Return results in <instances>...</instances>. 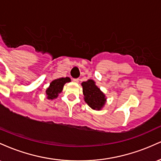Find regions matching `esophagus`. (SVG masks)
Masks as SVG:
<instances>
[{
  "label": "esophagus",
  "instance_id": "esophagus-1",
  "mask_svg": "<svg viewBox=\"0 0 161 161\" xmlns=\"http://www.w3.org/2000/svg\"><path fill=\"white\" fill-rule=\"evenodd\" d=\"M73 82H74L75 83H78L79 81V79H73Z\"/></svg>",
  "mask_w": 161,
  "mask_h": 161
}]
</instances>
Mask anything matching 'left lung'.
<instances>
[{
  "label": "left lung",
  "mask_w": 161,
  "mask_h": 161,
  "mask_svg": "<svg viewBox=\"0 0 161 161\" xmlns=\"http://www.w3.org/2000/svg\"><path fill=\"white\" fill-rule=\"evenodd\" d=\"M82 86L84 99L87 104L93 110H101L106 103L107 98L104 94L96 86L95 81L88 79L82 83Z\"/></svg>",
  "instance_id": "left-lung-1"
}]
</instances>
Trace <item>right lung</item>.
<instances>
[{"mask_svg": "<svg viewBox=\"0 0 161 161\" xmlns=\"http://www.w3.org/2000/svg\"><path fill=\"white\" fill-rule=\"evenodd\" d=\"M71 81L69 77L66 78H59L52 81L50 83L48 88L46 89V95L47 98L49 100H53L57 98L58 97V95L63 91L64 85L66 82H69Z\"/></svg>", "mask_w": 161, "mask_h": 161, "instance_id": "right-lung-1", "label": "right lung"}]
</instances>
